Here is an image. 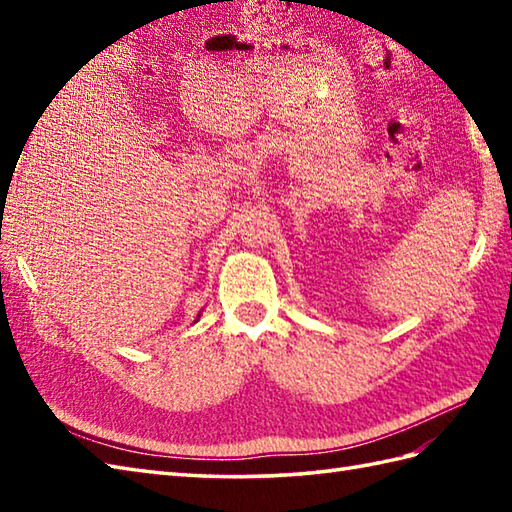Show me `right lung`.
<instances>
[{"label":"right lung","mask_w":512,"mask_h":512,"mask_svg":"<svg viewBox=\"0 0 512 512\" xmlns=\"http://www.w3.org/2000/svg\"><path fill=\"white\" fill-rule=\"evenodd\" d=\"M198 319H200V314H198ZM198 319H195V321H198ZM195 321H193V323H195Z\"/></svg>","instance_id":"right-lung-1"}]
</instances>
